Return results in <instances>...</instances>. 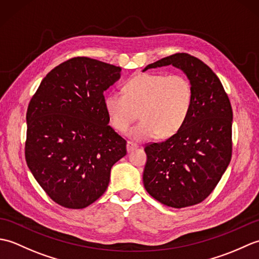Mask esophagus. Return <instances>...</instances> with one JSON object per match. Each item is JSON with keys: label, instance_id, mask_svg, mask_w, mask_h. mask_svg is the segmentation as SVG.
<instances>
[{"label": "esophagus", "instance_id": "obj_1", "mask_svg": "<svg viewBox=\"0 0 259 259\" xmlns=\"http://www.w3.org/2000/svg\"><path fill=\"white\" fill-rule=\"evenodd\" d=\"M137 148H138V145L135 144V142H131V141L126 142V151H128V152L137 149Z\"/></svg>", "mask_w": 259, "mask_h": 259}]
</instances>
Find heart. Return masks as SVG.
I'll return each instance as SVG.
<instances>
[{
    "label": "heart",
    "instance_id": "1",
    "mask_svg": "<svg viewBox=\"0 0 259 259\" xmlns=\"http://www.w3.org/2000/svg\"><path fill=\"white\" fill-rule=\"evenodd\" d=\"M192 87L181 74L142 73L124 84V95L111 92L104 107L112 125L123 133L138 117L141 121L129 131L137 141L159 135L168 138L183 128L192 106Z\"/></svg>",
    "mask_w": 259,
    "mask_h": 259
}]
</instances>
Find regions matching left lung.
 <instances>
[{"mask_svg":"<svg viewBox=\"0 0 259 259\" xmlns=\"http://www.w3.org/2000/svg\"><path fill=\"white\" fill-rule=\"evenodd\" d=\"M174 65L192 87L188 119L166 141L147 145L144 186L161 203L184 208L199 203L211 194L232 159L233 110L218 76L201 60L176 53L148 69Z\"/></svg>","mask_w":259,"mask_h":259,"instance_id":"left-lung-1","label":"left lung"}]
</instances>
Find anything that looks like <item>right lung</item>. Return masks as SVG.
<instances>
[{
  "label": "right lung",
  "instance_id": "1",
  "mask_svg": "<svg viewBox=\"0 0 259 259\" xmlns=\"http://www.w3.org/2000/svg\"><path fill=\"white\" fill-rule=\"evenodd\" d=\"M121 68L78 57L51 70L26 112L25 160L53 201L82 209L107 190L126 141L109 125L104 96Z\"/></svg>",
  "mask_w": 259,
  "mask_h": 259
}]
</instances>
